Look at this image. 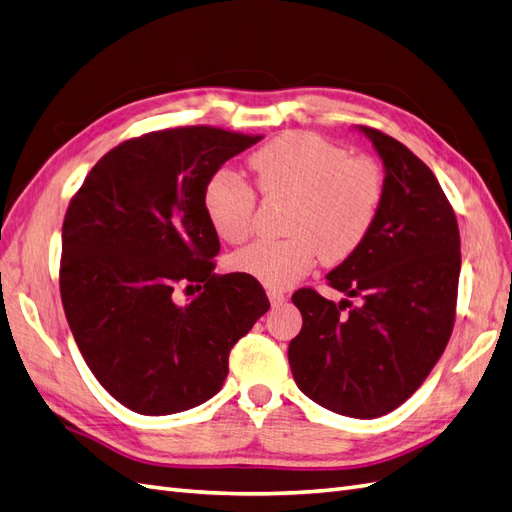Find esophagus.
<instances>
[{"label": "esophagus", "instance_id": "1", "mask_svg": "<svg viewBox=\"0 0 512 512\" xmlns=\"http://www.w3.org/2000/svg\"><path fill=\"white\" fill-rule=\"evenodd\" d=\"M268 299L272 307H279L285 303V294L281 290H268Z\"/></svg>", "mask_w": 512, "mask_h": 512}]
</instances>
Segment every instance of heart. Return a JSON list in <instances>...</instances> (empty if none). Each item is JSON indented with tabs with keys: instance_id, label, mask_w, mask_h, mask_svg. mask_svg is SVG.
Listing matches in <instances>:
<instances>
[{
	"instance_id": "obj_1",
	"label": "heart",
	"mask_w": 512,
	"mask_h": 512,
	"mask_svg": "<svg viewBox=\"0 0 512 512\" xmlns=\"http://www.w3.org/2000/svg\"><path fill=\"white\" fill-rule=\"evenodd\" d=\"M248 165L261 196L290 205L285 240L253 242L231 257L233 270L270 290L290 288L318 257L325 266H338L358 253L384 205L386 176L377 159L349 154L305 130L268 141L248 157ZM202 207L220 240L240 244L251 235L257 196L237 174H213Z\"/></svg>"
}]
</instances>
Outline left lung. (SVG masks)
Returning a JSON list of instances; mask_svg holds the SVG:
<instances>
[{"mask_svg": "<svg viewBox=\"0 0 512 512\" xmlns=\"http://www.w3.org/2000/svg\"><path fill=\"white\" fill-rule=\"evenodd\" d=\"M362 130L384 161V205L360 251L327 275L359 305L296 290L303 327L288 360L296 386L318 406L375 419L410 399L447 347L460 233L454 207L417 154L382 130Z\"/></svg>", "mask_w": 512, "mask_h": 512, "instance_id": "left-lung-1", "label": "left lung"}]
</instances>
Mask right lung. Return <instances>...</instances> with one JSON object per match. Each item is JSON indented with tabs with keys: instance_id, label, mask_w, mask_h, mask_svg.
Masks as SVG:
<instances>
[{
	"instance_id": "add662e5",
	"label": "right lung",
	"mask_w": 512,
	"mask_h": 512,
	"mask_svg": "<svg viewBox=\"0 0 512 512\" xmlns=\"http://www.w3.org/2000/svg\"><path fill=\"white\" fill-rule=\"evenodd\" d=\"M259 139L154 130L106 152L69 202L63 310L91 373L128 410L161 417L211 399L233 344L268 312L259 281L213 275L220 242L202 207L209 178ZM178 289L199 294L178 304Z\"/></svg>"
}]
</instances>
